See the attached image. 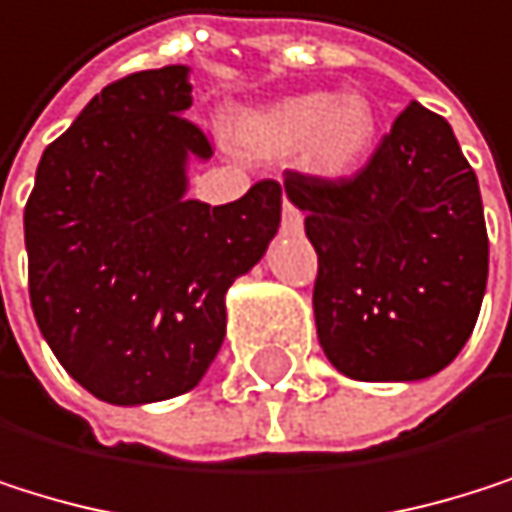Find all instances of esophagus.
Segmentation results:
<instances>
[{
    "label": "esophagus",
    "instance_id": "obj_1",
    "mask_svg": "<svg viewBox=\"0 0 512 512\" xmlns=\"http://www.w3.org/2000/svg\"><path fill=\"white\" fill-rule=\"evenodd\" d=\"M282 224H285V230H291V233L303 230V212H300L291 200H285V206H282Z\"/></svg>",
    "mask_w": 512,
    "mask_h": 512
}]
</instances>
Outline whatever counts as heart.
<instances>
[{
	"label": "heart",
	"mask_w": 512,
	"mask_h": 512,
	"mask_svg": "<svg viewBox=\"0 0 512 512\" xmlns=\"http://www.w3.org/2000/svg\"><path fill=\"white\" fill-rule=\"evenodd\" d=\"M379 133L376 108L364 93H300L245 115L236 136L258 154H288L303 145V163L327 178L355 172Z\"/></svg>",
	"instance_id": "obj_1"
}]
</instances>
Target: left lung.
Instances as JSON below:
<instances>
[{
    "mask_svg": "<svg viewBox=\"0 0 512 512\" xmlns=\"http://www.w3.org/2000/svg\"><path fill=\"white\" fill-rule=\"evenodd\" d=\"M318 254V343L361 382L440 373L477 324L489 233L477 175L446 118L410 102L343 178L285 172Z\"/></svg>",
    "mask_w": 512,
    "mask_h": 512,
    "instance_id": "1",
    "label": "left lung"
}]
</instances>
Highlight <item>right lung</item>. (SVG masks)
I'll return each mask as SVG.
<instances>
[{
    "instance_id": "add662e5",
    "label": "right lung",
    "mask_w": 512,
    "mask_h": 512,
    "mask_svg": "<svg viewBox=\"0 0 512 512\" xmlns=\"http://www.w3.org/2000/svg\"><path fill=\"white\" fill-rule=\"evenodd\" d=\"M188 108L185 66L102 87L45 148L23 209L39 331L105 404L191 391L224 343L227 288L279 230L273 178L224 206L185 200L188 157H212Z\"/></svg>"
}]
</instances>
